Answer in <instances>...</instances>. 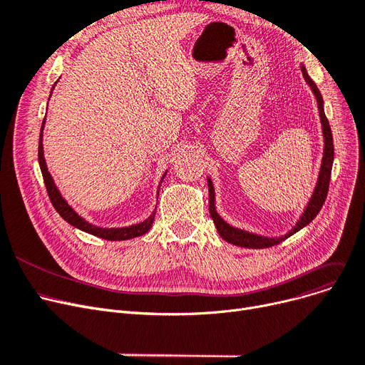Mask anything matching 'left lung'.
<instances>
[{
	"label": "left lung",
	"mask_w": 365,
	"mask_h": 365,
	"mask_svg": "<svg viewBox=\"0 0 365 365\" xmlns=\"http://www.w3.org/2000/svg\"><path fill=\"white\" fill-rule=\"evenodd\" d=\"M301 71H303V76L306 78L307 85L312 88L316 101H318V108H319V116H321V123H322V133H324V158H322V165H321V171H319V178H318V183H316V187L313 191V195L307 204V207L304 210V213L301 215L299 220L295 224V227L287 232L284 235L280 237H262L258 234L253 232H247L239 228H234L230 224L222 219L215 207V187L213 183L210 180V178H207V185H209V210H210V216L215 222V225L217 228L219 235L224 239L225 242L235 245V246H242V247H249V249H265L270 247L274 245L282 243L283 240H287L288 237H291L292 234H295L297 231H299L301 228H304L306 225H309L310 222L316 217L322 209V205L325 202L327 194H328V186H329V179H331V168H332V161H334V145H332V134H331V128L328 119L325 116L324 112V100L322 95L318 89V86L314 85V82L309 77L306 67L301 66Z\"/></svg>",
	"instance_id": "obj_1"
}]
</instances>
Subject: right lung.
<instances>
[{
  "mask_svg": "<svg viewBox=\"0 0 365 365\" xmlns=\"http://www.w3.org/2000/svg\"><path fill=\"white\" fill-rule=\"evenodd\" d=\"M56 85V83H55ZM53 85V88H55ZM52 88V91H53ZM44 122H46V118L43 119V125H41V130H40V140H38V164H40V168H41V174H43V180H44V185H46V189H47V195H49L52 204L55 210L61 215V217L67 220L70 225H73L74 228H78L82 230L88 234H92V235H97L100 237V239H104V240H112V242H116V240H130V239H134V237H138V235H143L146 234L152 224H153V219H155V210L152 212V215L145 219L143 222H140V224H135V225H131V227H123V228H101V227H97V225H92L89 224L88 220H85L81 215H77L71 205H68V202L62 198L61 192L58 191V187L51 176V173L47 171V165H46V160H44V152H43V128H44ZM165 176V173H164ZM163 176V179H164Z\"/></svg>",
  "mask_w": 365,
  "mask_h": 365,
  "instance_id": "add662e5",
  "label": "right lung"
}]
</instances>
